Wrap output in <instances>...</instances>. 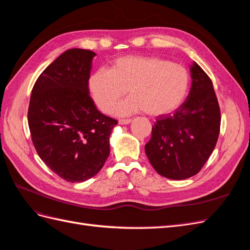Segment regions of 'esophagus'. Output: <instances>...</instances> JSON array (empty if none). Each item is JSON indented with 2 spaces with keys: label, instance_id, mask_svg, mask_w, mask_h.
<instances>
[{
  "label": "esophagus",
  "instance_id": "esophagus-1",
  "mask_svg": "<svg viewBox=\"0 0 250 250\" xmlns=\"http://www.w3.org/2000/svg\"><path fill=\"white\" fill-rule=\"evenodd\" d=\"M130 122H131L130 119H121V120H119L120 125H127V124H129Z\"/></svg>",
  "mask_w": 250,
  "mask_h": 250
}]
</instances>
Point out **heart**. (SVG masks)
<instances>
[{
    "label": "heart",
    "mask_w": 250,
    "mask_h": 250,
    "mask_svg": "<svg viewBox=\"0 0 250 250\" xmlns=\"http://www.w3.org/2000/svg\"><path fill=\"white\" fill-rule=\"evenodd\" d=\"M186 67L155 56H123L113 60L109 70L99 69L90 74L88 92L96 106L109 112L124 96L130 97L113 108L120 117L141 110L158 117L175 110L184 101L188 88Z\"/></svg>",
    "instance_id": "obj_1"
}]
</instances>
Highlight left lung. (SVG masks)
Wrapping results in <instances>:
<instances>
[{
    "mask_svg": "<svg viewBox=\"0 0 250 250\" xmlns=\"http://www.w3.org/2000/svg\"><path fill=\"white\" fill-rule=\"evenodd\" d=\"M186 101L152 127L145 152L160 175L180 180L197 174L213 152L220 131V108L209 77L195 62Z\"/></svg>",
    "mask_w": 250,
    "mask_h": 250,
    "instance_id": "1",
    "label": "left lung"
}]
</instances>
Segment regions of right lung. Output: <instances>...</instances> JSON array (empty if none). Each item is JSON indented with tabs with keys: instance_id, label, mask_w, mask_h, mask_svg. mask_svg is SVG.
<instances>
[{
	"instance_id": "1",
	"label": "right lung",
	"mask_w": 250,
	"mask_h": 250,
	"mask_svg": "<svg viewBox=\"0 0 250 250\" xmlns=\"http://www.w3.org/2000/svg\"><path fill=\"white\" fill-rule=\"evenodd\" d=\"M95 56L89 50H66L41 74L30 98L28 124L37 154L70 183H82L102 169L118 124L89 97Z\"/></svg>"
}]
</instances>
